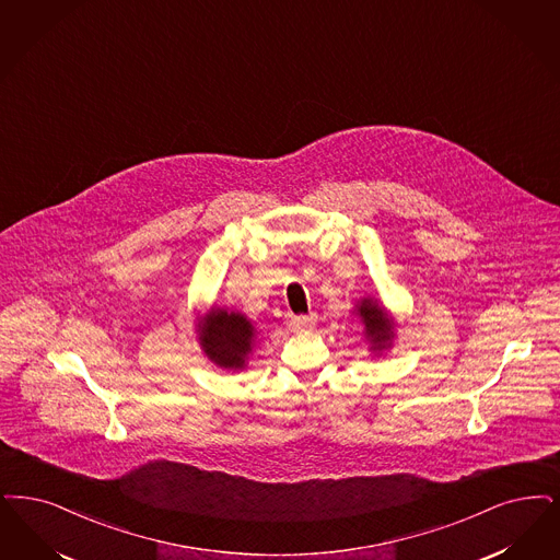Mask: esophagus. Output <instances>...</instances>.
<instances>
[{"mask_svg":"<svg viewBox=\"0 0 560 560\" xmlns=\"http://www.w3.org/2000/svg\"><path fill=\"white\" fill-rule=\"evenodd\" d=\"M314 325H316V314L293 318V331H311Z\"/></svg>","mask_w":560,"mask_h":560,"instance_id":"obj_1","label":"esophagus"}]
</instances>
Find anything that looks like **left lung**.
<instances>
[{"mask_svg":"<svg viewBox=\"0 0 560 560\" xmlns=\"http://www.w3.org/2000/svg\"><path fill=\"white\" fill-rule=\"evenodd\" d=\"M354 316H359L362 327H364V339L369 341V350L381 357L383 352H387L396 339V318L387 313V308L383 306L380 298L366 295L360 298L352 311Z\"/></svg>","mask_w":560,"mask_h":560,"instance_id":"8db88e82","label":"left lung"}]
</instances>
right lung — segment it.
Masks as SVG:
<instances>
[{"mask_svg":"<svg viewBox=\"0 0 560 560\" xmlns=\"http://www.w3.org/2000/svg\"><path fill=\"white\" fill-rule=\"evenodd\" d=\"M196 334L206 359L233 373L247 369V360L258 343V331L246 314L221 306H212L198 316Z\"/></svg>","mask_w":560,"mask_h":560,"instance_id":"add662e5","label":"right lung"}]
</instances>
